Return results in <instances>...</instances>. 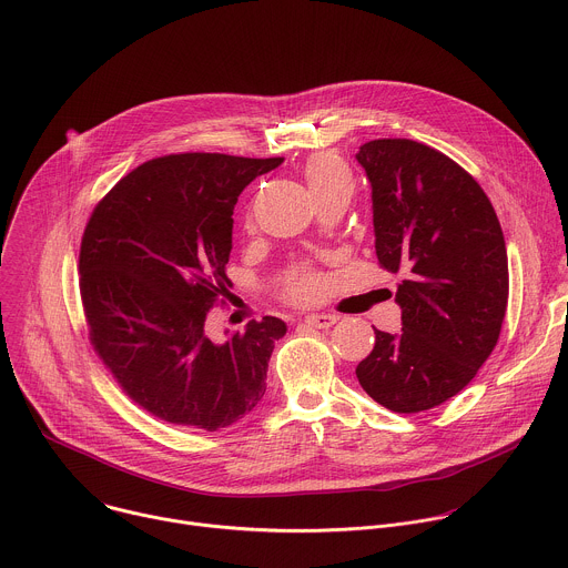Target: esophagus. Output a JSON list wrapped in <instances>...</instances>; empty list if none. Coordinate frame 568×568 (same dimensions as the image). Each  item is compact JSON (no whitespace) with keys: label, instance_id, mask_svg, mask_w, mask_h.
Wrapping results in <instances>:
<instances>
[{"label":"esophagus","instance_id":"1","mask_svg":"<svg viewBox=\"0 0 568 568\" xmlns=\"http://www.w3.org/2000/svg\"><path fill=\"white\" fill-rule=\"evenodd\" d=\"M336 323V316L332 314H310L305 316V325L314 327V329H329Z\"/></svg>","mask_w":568,"mask_h":568}]
</instances>
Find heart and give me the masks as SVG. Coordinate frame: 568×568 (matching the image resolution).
Masks as SVG:
<instances>
[{
	"label": "heart",
	"mask_w": 568,
	"mask_h": 568,
	"mask_svg": "<svg viewBox=\"0 0 568 568\" xmlns=\"http://www.w3.org/2000/svg\"><path fill=\"white\" fill-rule=\"evenodd\" d=\"M303 176L312 194L318 199L329 192L349 190L352 192V172L345 161L334 152H316L303 165ZM321 292V278L305 265H298L290 272L283 296L292 303H310Z\"/></svg>",
	"instance_id": "heart-1"
}]
</instances>
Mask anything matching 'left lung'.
<instances>
[{
  "instance_id": "1",
  "label": "left lung",
  "mask_w": 568,
  "mask_h": 568,
  "mask_svg": "<svg viewBox=\"0 0 568 568\" xmlns=\"http://www.w3.org/2000/svg\"><path fill=\"white\" fill-rule=\"evenodd\" d=\"M356 159L372 181L378 265L405 272L403 329L374 327L356 376L389 412H427L463 392L498 345L509 303L505 234L480 183L436 148L374 139Z\"/></svg>"
}]
</instances>
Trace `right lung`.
<instances>
[{
  "label": "right lung",
  "instance_id": "1",
  "mask_svg": "<svg viewBox=\"0 0 568 568\" xmlns=\"http://www.w3.org/2000/svg\"><path fill=\"white\" fill-rule=\"evenodd\" d=\"M281 163L219 152L156 156L128 172L85 223L79 294L88 341L123 394L163 423L216 432L265 394L287 325L265 316L214 343L205 318L230 296L236 199Z\"/></svg>",
  "mask_w": 568,
  "mask_h": 568
}]
</instances>
